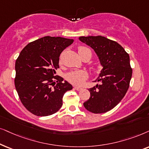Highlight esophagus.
Here are the masks:
<instances>
[{"instance_id":"obj_1","label":"esophagus","mask_w":149,"mask_h":149,"mask_svg":"<svg viewBox=\"0 0 149 149\" xmlns=\"http://www.w3.org/2000/svg\"><path fill=\"white\" fill-rule=\"evenodd\" d=\"M74 88L77 91H80V90H82V88H81V87H78V86H74Z\"/></svg>"}]
</instances>
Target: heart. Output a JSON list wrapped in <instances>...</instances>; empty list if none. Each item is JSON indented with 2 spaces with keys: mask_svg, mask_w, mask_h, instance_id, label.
I'll return each instance as SVG.
<instances>
[{
  "mask_svg": "<svg viewBox=\"0 0 149 149\" xmlns=\"http://www.w3.org/2000/svg\"><path fill=\"white\" fill-rule=\"evenodd\" d=\"M86 51L91 52L90 49L86 47L81 46L78 48V54L84 52ZM88 78V73L86 71L84 70H76L71 71L68 73L66 76L67 80L76 85H81L84 82V81Z\"/></svg>",
  "mask_w": 149,
  "mask_h": 149,
  "instance_id": "heart-1",
  "label": "heart"
}]
</instances>
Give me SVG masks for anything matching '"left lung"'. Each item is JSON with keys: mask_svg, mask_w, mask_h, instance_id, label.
<instances>
[{"mask_svg": "<svg viewBox=\"0 0 149 149\" xmlns=\"http://www.w3.org/2000/svg\"><path fill=\"white\" fill-rule=\"evenodd\" d=\"M79 40L94 49L102 69L95 81L100 84L88 89L91 97L84 108L95 114L114 108L125 95L132 76L130 56L116 41L102 36L80 37Z\"/></svg>", "mask_w": 149, "mask_h": 149, "instance_id": "8db88e82", "label": "left lung"}]
</instances>
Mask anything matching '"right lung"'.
I'll list each match as a JSON object with an SVG mask.
<instances>
[{
  "label": "right lung",
  "mask_w": 149,
  "mask_h": 149,
  "mask_svg": "<svg viewBox=\"0 0 149 149\" xmlns=\"http://www.w3.org/2000/svg\"><path fill=\"white\" fill-rule=\"evenodd\" d=\"M73 42V39L46 36L21 51L15 61V86L24 106L32 114L46 116L56 113L62 106L63 95L73 88L62 77L54 76L60 54Z\"/></svg>",
  "instance_id": "obj_1"
}]
</instances>
